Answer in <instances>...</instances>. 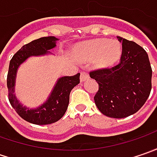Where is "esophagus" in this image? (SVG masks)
<instances>
[{"instance_id":"1","label":"esophagus","mask_w":157,"mask_h":157,"mask_svg":"<svg viewBox=\"0 0 157 157\" xmlns=\"http://www.w3.org/2000/svg\"><path fill=\"white\" fill-rule=\"evenodd\" d=\"M87 78H89V74H88L87 71H81V75H80V80H81V82L85 81Z\"/></svg>"}]
</instances>
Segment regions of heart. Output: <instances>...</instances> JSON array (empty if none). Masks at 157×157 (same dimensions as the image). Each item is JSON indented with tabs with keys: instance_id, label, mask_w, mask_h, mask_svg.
I'll list each match as a JSON object with an SVG mask.
<instances>
[{
	"instance_id": "obj_1",
	"label": "heart",
	"mask_w": 157,
	"mask_h": 157,
	"mask_svg": "<svg viewBox=\"0 0 157 157\" xmlns=\"http://www.w3.org/2000/svg\"><path fill=\"white\" fill-rule=\"evenodd\" d=\"M80 55L86 59L97 57L96 63L100 67L111 66L116 63L121 54V48L118 42L105 39L93 40L85 43L79 49Z\"/></svg>"
}]
</instances>
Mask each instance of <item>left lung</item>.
Masks as SVG:
<instances>
[{
	"label": "left lung",
	"mask_w": 157,
	"mask_h": 157,
	"mask_svg": "<svg viewBox=\"0 0 157 157\" xmlns=\"http://www.w3.org/2000/svg\"><path fill=\"white\" fill-rule=\"evenodd\" d=\"M122 44L120 63L90 71L99 84L94 96L98 109L108 117L121 119L136 113L151 91L152 69L145 50L133 41L117 36Z\"/></svg>",
	"instance_id": "left-lung-1"
}]
</instances>
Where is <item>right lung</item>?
Wrapping results in <instances>:
<instances>
[{"label": "right lung", "instance_id": "obj_1", "mask_svg": "<svg viewBox=\"0 0 157 157\" xmlns=\"http://www.w3.org/2000/svg\"><path fill=\"white\" fill-rule=\"evenodd\" d=\"M54 36L41 37L23 45L10 60L7 77L9 100L15 111L28 122L36 125H47L57 121L63 117L68 107L70 93L79 83L80 73L74 76H66L58 79L50 98L44 105L36 109H28L17 101L14 94L16 71L19 65L31 56H40L48 53V51L56 46Z\"/></svg>", "mask_w": 157, "mask_h": 157}]
</instances>
